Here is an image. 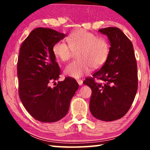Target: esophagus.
Returning <instances> with one entry per match:
<instances>
[{"instance_id":"obj_1","label":"esophagus","mask_w":150,"mask_h":150,"mask_svg":"<svg viewBox=\"0 0 150 150\" xmlns=\"http://www.w3.org/2000/svg\"><path fill=\"white\" fill-rule=\"evenodd\" d=\"M77 81L78 84L79 85H83V81H82V80H81V79H77Z\"/></svg>"}]
</instances>
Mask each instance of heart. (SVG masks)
<instances>
[{
    "instance_id": "heart-1",
    "label": "heart",
    "mask_w": 150,
    "mask_h": 150,
    "mask_svg": "<svg viewBox=\"0 0 150 150\" xmlns=\"http://www.w3.org/2000/svg\"><path fill=\"white\" fill-rule=\"evenodd\" d=\"M68 45L57 42L53 47V53L57 59L67 62L77 53V61L66 65L64 73L78 79L89 72L91 68L97 69L105 64L110 52V44L105 38L98 37L92 32L80 29L72 32L67 38Z\"/></svg>"
}]
</instances>
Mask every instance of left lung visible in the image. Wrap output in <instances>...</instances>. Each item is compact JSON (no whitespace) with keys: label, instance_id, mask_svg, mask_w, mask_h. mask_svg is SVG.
<instances>
[{"label":"left lung","instance_id":"obj_1","mask_svg":"<svg viewBox=\"0 0 150 150\" xmlns=\"http://www.w3.org/2000/svg\"><path fill=\"white\" fill-rule=\"evenodd\" d=\"M98 31L108 38L110 54L100 69L83 83L92 90L89 108L93 116L113 121L123 117L133 103L138 90V68L133 45L121 30L108 27Z\"/></svg>","mask_w":150,"mask_h":150}]
</instances>
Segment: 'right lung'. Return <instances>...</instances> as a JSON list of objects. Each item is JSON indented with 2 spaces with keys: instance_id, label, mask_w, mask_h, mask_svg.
<instances>
[{
  "instance_id": "1",
  "label": "right lung",
  "mask_w": 150,
  "mask_h": 150,
  "mask_svg": "<svg viewBox=\"0 0 150 150\" xmlns=\"http://www.w3.org/2000/svg\"><path fill=\"white\" fill-rule=\"evenodd\" d=\"M65 36L54 30L38 28L20 48L17 75L20 100L31 116L42 122H54L64 117L79 87L75 79L69 77L55 83L54 88L50 86L61 75L53 47Z\"/></svg>"
}]
</instances>
